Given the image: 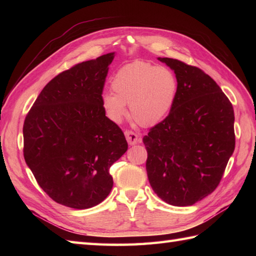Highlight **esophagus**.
<instances>
[{
    "instance_id": "1",
    "label": "esophagus",
    "mask_w": 256,
    "mask_h": 256,
    "mask_svg": "<svg viewBox=\"0 0 256 256\" xmlns=\"http://www.w3.org/2000/svg\"><path fill=\"white\" fill-rule=\"evenodd\" d=\"M125 138L130 145H135L138 142V136L132 131H125Z\"/></svg>"
}]
</instances>
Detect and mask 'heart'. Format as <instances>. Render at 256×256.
I'll list each match as a JSON object with an SVG mask.
<instances>
[{
	"label": "heart",
	"mask_w": 256,
	"mask_h": 256,
	"mask_svg": "<svg viewBox=\"0 0 256 256\" xmlns=\"http://www.w3.org/2000/svg\"><path fill=\"white\" fill-rule=\"evenodd\" d=\"M111 86L114 94L104 92L101 96L108 118L121 122L128 104L133 121L144 128L160 123L170 114L178 94V80L170 69L145 62H135L118 69Z\"/></svg>",
	"instance_id": "heart-1"
}]
</instances>
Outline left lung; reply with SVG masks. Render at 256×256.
Returning a JSON list of instances; mask_svg holds the SVG:
<instances>
[{
  "instance_id": "obj_1",
  "label": "left lung",
  "mask_w": 256,
  "mask_h": 256,
  "mask_svg": "<svg viewBox=\"0 0 256 256\" xmlns=\"http://www.w3.org/2000/svg\"><path fill=\"white\" fill-rule=\"evenodd\" d=\"M178 80L168 116L143 138L152 188L172 206L202 200L218 187L236 146L234 111L220 86L202 70L157 58Z\"/></svg>"
}]
</instances>
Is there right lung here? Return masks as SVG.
<instances>
[{
	"mask_svg": "<svg viewBox=\"0 0 256 256\" xmlns=\"http://www.w3.org/2000/svg\"><path fill=\"white\" fill-rule=\"evenodd\" d=\"M116 52L84 62L42 90L23 126L24 158L40 188L74 209L99 204L110 194V167L128 150L106 116L101 94Z\"/></svg>",
	"mask_w": 256,
	"mask_h": 256,
	"instance_id": "1",
	"label": "right lung"
}]
</instances>
